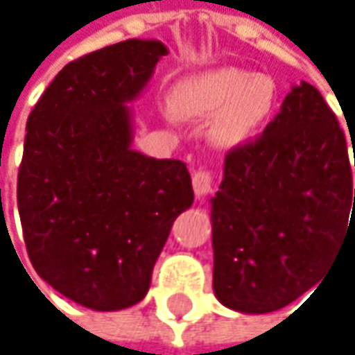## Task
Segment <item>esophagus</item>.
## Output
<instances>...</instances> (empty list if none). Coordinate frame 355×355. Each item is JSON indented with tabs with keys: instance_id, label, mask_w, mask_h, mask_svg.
<instances>
[{
	"instance_id": "34e87169",
	"label": "esophagus",
	"mask_w": 355,
	"mask_h": 355,
	"mask_svg": "<svg viewBox=\"0 0 355 355\" xmlns=\"http://www.w3.org/2000/svg\"><path fill=\"white\" fill-rule=\"evenodd\" d=\"M216 189L215 178L213 173L207 172V170H199L193 173V191L199 199H203L209 193H213Z\"/></svg>"
}]
</instances>
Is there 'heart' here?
<instances>
[{"instance_id":"1","label":"heart","mask_w":355,"mask_h":355,"mask_svg":"<svg viewBox=\"0 0 355 355\" xmlns=\"http://www.w3.org/2000/svg\"><path fill=\"white\" fill-rule=\"evenodd\" d=\"M273 83L263 73L223 68L182 82L173 92V109L182 116H213L211 137L218 146L252 139L268 121Z\"/></svg>"}]
</instances>
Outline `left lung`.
<instances>
[{
	"label": "left lung",
	"mask_w": 355,
	"mask_h": 355,
	"mask_svg": "<svg viewBox=\"0 0 355 355\" xmlns=\"http://www.w3.org/2000/svg\"><path fill=\"white\" fill-rule=\"evenodd\" d=\"M211 223L213 289L236 313L283 309L332 268L355 227V189L346 137L311 83L291 87L261 137L228 152Z\"/></svg>",
	"instance_id": "obj_1"
}]
</instances>
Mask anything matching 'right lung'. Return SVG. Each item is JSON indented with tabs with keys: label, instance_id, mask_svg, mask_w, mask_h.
Returning a JSON list of instances; mask_svg holds the SVG:
<instances>
[{
	"label": "right lung",
	"instance_id": "add662e5",
	"mask_svg": "<svg viewBox=\"0 0 355 355\" xmlns=\"http://www.w3.org/2000/svg\"><path fill=\"white\" fill-rule=\"evenodd\" d=\"M168 49L128 39L62 68L27 121L17 205L28 258L78 305L121 311L148 293L178 215L187 166L132 150L135 101Z\"/></svg>",
	"mask_w": 355,
	"mask_h": 355
}]
</instances>
